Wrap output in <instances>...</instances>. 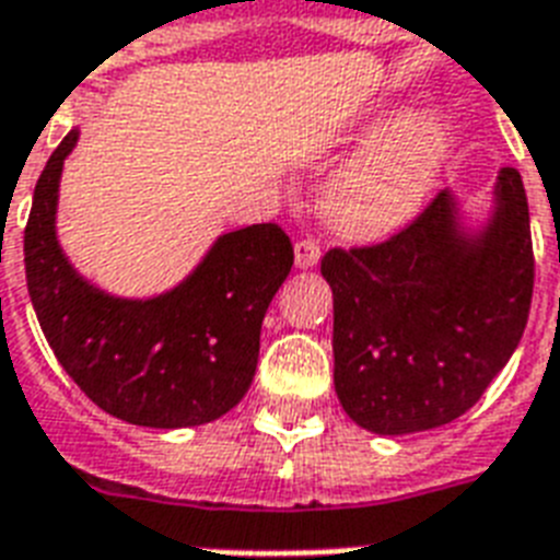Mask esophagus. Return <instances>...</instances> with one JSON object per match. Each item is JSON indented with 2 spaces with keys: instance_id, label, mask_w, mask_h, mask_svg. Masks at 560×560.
Masks as SVG:
<instances>
[{
  "instance_id": "esophagus-1",
  "label": "esophagus",
  "mask_w": 560,
  "mask_h": 560,
  "mask_svg": "<svg viewBox=\"0 0 560 560\" xmlns=\"http://www.w3.org/2000/svg\"><path fill=\"white\" fill-rule=\"evenodd\" d=\"M322 258V247L313 238H302L295 241V267L299 270H311V267L319 265Z\"/></svg>"
}]
</instances>
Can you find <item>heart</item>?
<instances>
[{"mask_svg": "<svg viewBox=\"0 0 560 560\" xmlns=\"http://www.w3.org/2000/svg\"><path fill=\"white\" fill-rule=\"evenodd\" d=\"M445 149L448 131L438 115L402 117L325 186L327 226L348 241H380L402 230L429 201Z\"/></svg>", "mask_w": 560, "mask_h": 560, "instance_id": "obj_1", "label": "heart"}]
</instances>
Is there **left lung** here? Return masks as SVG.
Here are the masks:
<instances>
[{
    "instance_id": "left-lung-1",
    "label": "left lung",
    "mask_w": 560,
    "mask_h": 560,
    "mask_svg": "<svg viewBox=\"0 0 560 560\" xmlns=\"http://www.w3.org/2000/svg\"><path fill=\"white\" fill-rule=\"evenodd\" d=\"M334 385L374 434L457 420L515 353L529 319L535 258L521 172L494 184V212L466 233L448 189L383 244L327 249Z\"/></svg>"
}]
</instances>
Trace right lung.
Here are the masks:
<instances>
[{
	"mask_svg": "<svg viewBox=\"0 0 560 560\" xmlns=\"http://www.w3.org/2000/svg\"><path fill=\"white\" fill-rule=\"evenodd\" d=\"M80 131H68L36 180L25 226V279L54 357L106 413L147 429L218 420L247 394L261 322L293 267L279 224L226 233L177 288L117 299L85 281L57 241L59 175Z\"/></svg>",
	"mask_w": 560,
	"mask_h": 560,
	"instance_id": "right-lung-1",
	"label": "right lung"
}]
</instances>
